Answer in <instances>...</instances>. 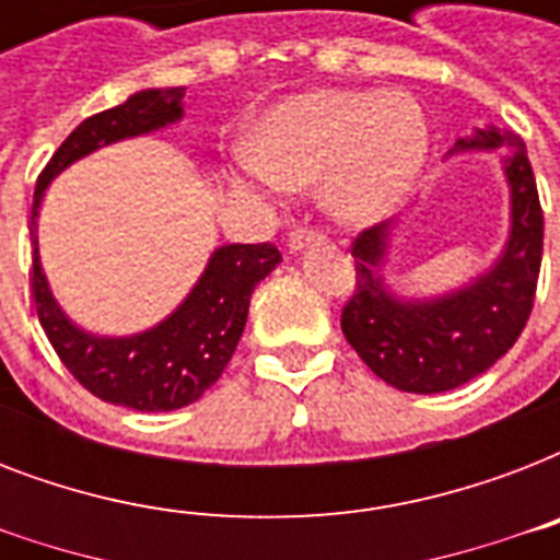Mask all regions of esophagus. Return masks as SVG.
<instances>
[{"instance_id":"1","label":"esophagus","mask_w":560,"mask_h":560,"mask_svg":"<svg viewBox=\"0 0 560 560\" xmlns=\"http://www.w3.org/2000/svg\"><path fill=\"white\" fill-rule=\"evenodd\" d=\"M325 237L316 232V229H305V226H299L290 232L288 237V246H290V253H302V249H307V246H319L323 244Z\"/></svg>"}]
</instances>
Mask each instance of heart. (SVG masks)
I'll return each instance as SVG.
<instances>
[{"label":"heart","instance_id":"1","mask_svg":"<svg viewBox=\"0 0 560 560\" xmlns=\"http://www.w3.org/2000/svg\"><path fill=\"white\" fill-rule=\"evenodd\" d=\"M430 133L412 98L369 90L299 92L272 104L246 139L255 177L281 191L319 187L328 218L369 229L404 206L427 165Z\"/></svg>","mask_w":560,"mask_h":560}]
</instances>
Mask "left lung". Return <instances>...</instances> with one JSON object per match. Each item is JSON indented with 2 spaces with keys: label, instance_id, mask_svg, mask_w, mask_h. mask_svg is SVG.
I'll return each mask as SVG.
<instances>
[{
  "label": "left lung",
  "instance_id": "obj_1",
  "mask_svg": "<svg viewBox=\"0 0 560 560\" xmlns=\"http://www.w3.org/2000/svg\"><path fill=\"white\" fill-rule=\"evenodd\" d=\"M497 151L509 186V237L488 270L435 296H404L392 288L395 226L366 229L354 241L358 288L342 311V334L381 381L400 392L456 389L491 369L521 337L532 314L544 255V211L526 144L512 130L477 127L453 153Z\"/></svg>",
  "mask_w": 560,
  "mask_h": 560
}]
</instances>
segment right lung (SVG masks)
Instances as JSON below:
<instances>
[{
  "instance_id": "right-lung-1",
  "label": "right lung",
  "mask_w": 560,
  "mask_h": 560,
  "mask_svg": "<svg viewBox=\"0 0 560 560\" xmlns=\"http://www.w3.org/2000/svg\"><path fill=\"white\" fill-rule=\"evenodd\" d=\"M183 95L186 86L139 90L125 104L81 121L39 174L31 206L34 302L48 342L92 395L139 412L188 407L218 381L244 334L253 290L279 267L281 253L272 244L218 246L188 296L165 319L144 331L109 337L72 323L55 299L39 261L37 218L57 174L101 148L177 125L186 116Z\"/></svg>"
}]
</instances>
